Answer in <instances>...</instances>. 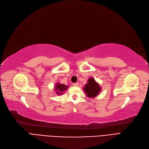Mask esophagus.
<instances>
[{"label":"esophagus","instance_id":"1","mask_svg":"<svg viewBox=\"0 0 149 149\" xmlns=\"http://www.w3.org/2000/svg\"><path fill=\"white\" fill-rule=\"evenodd\" d=\"M73 86L77 87V86H78V85H79V84H78V83H77V82H76V83H74V84H73Z\"/></svg>","mask_w":149,"mask_h":149}]
</instances>
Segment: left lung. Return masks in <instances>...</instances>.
Returning <instances> with one entry per match:
<instances>
[{"label":"left lung","mask_w":149,"mask_h":149,"mask_svg":"<svg viewBox=\"0 0 149 149\" xmlns=\"http://www.w3.org/2000/svg\"><path fill=\"white\" fill-rule=\"evenodd\" d=\"M84 90L88 97H95L99 95L101 90V87L97 82H96L93 77H90L87 81V83L85 85Z\"/></svg>","instance_id":"left-lung-1"}]
</instances>
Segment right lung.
I'll use <instances>...</instances> for the list:
<instances>
[{"instance_id": "obj_1", "label": "right lung", "mask_w": 149, "mask_h": 149, "mask_svg": "<svg viewBox=\"0 0 149 149\" xmlns=\"http://www.w3.org/2000/svg\"><path fill=\"white\" fill-rule=\"evenodd\" d=\"M54 88L56 91V93L58 95L63 94V91H65L68 88V86L65 84H62L60 83H57L54 86Z\"/></svg>"}]
</instances>
